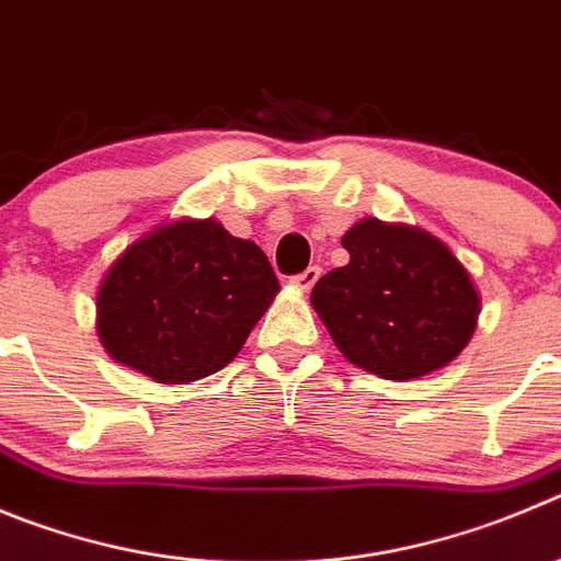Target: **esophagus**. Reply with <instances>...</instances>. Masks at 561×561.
Listing matches in <instances>:
<instances>
[{
    "label": "esophagus",
    "mask_w": 561,
    "mask_h": 561,
    "mask_svg": "<svg viewBox=\"0 0 561 561\" xmlns=\"http://www.w3.org/2000/svg\"><path fill=\"white\" fill-rule=\"evenodd\" d=\"M318 276H321V268H318V265H310V268H307V271H301V274H298V276H293L290 285L296 287L298 293H310L312 285H316V282H318Z\"/></svg>",
    "instance_id": "1"
}]
</instances>
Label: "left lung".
Wrapping results in <instances>:
<instances>
[{
  "label": "left lung",
  "mask_w": 561,
  "mask_h": 561,
  "mask_svg": "<svg viewBox=\"0 0 561 561\" xmlns=\"http://www.w3.org/2000/svg\"><path fill=\"white\" fill-rule=\"evenodd\" d=\"M348 265L312 287V307L345 359L390 381L446 368L479 323L468 268L432 232L363 218L343 234Z\"/></svg>",
  "instance_id": "left-lung-1"
}]
</instances>
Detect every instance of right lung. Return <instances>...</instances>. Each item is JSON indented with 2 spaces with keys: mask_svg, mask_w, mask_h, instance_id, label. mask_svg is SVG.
Returning a JSON list of instances; mask_svg holds the SVG:
<instances>
[{
  "mask_svg": "<svg viewBox=\"0 0 561 561\" xmlns=\"http://www.w3.org/2000/svg\"><path fill=\"white\" fill-rule=\"evenodd\" d=\"M276 293L254 240L232 238L216 218L157 224L99 282V343L160 385H191L238 357Z\"/></svg>",
  "mask_w": 561,
  "mask_h": 561,
  "instance_id": "1",
  "label": "right lung"
}]
</instances>
